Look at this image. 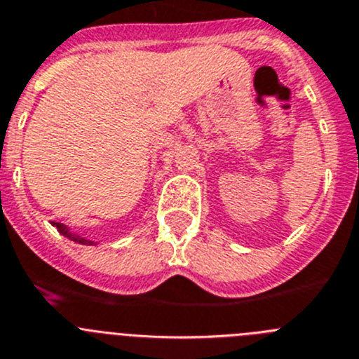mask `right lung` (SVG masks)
I'll return each mask as SVG.
<instances>
[{"label":"right lung","instance_id":"obj_1","mask_svg":"<svg viewBox=\"0 0 359 359\" xmlns=\"http://www.w3.org/2000/svg\"><path fill=\"white\" fill-rule=\"evenodd\" d=\"M53 227H57V231L60 232L62 236H66V238H69L71 241H76V243H82V245H95V241L91 240H86V238H82V236L75 234V232H71L69 227H66L64 224H59V222H53Z\"/></svg>","mask_w":359,"mask_h":359}]
</instances>
